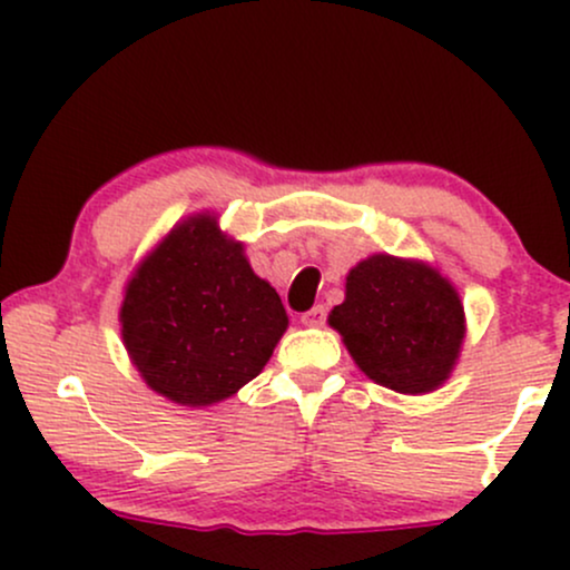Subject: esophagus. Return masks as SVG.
Returning a JSON list of instances; mask_svg holds the SVG:
<instances>
[{
	"instance_id": "esophagus-1",
	"label": "esophagus",
	"mask_w": 570,
	"mask_h": 570,
	"mask_svg": "<svg viewBox=\"0 0 570 570\" xmlns=\"http://www.w3.org/2000/svg\"><path fill=\"white\" fill-rule=\"evenodd\" d=\"M299 322H303L305 326H324V322H326V307L324 305H313L311 311L299 316Z\"/></svg>"
}]
</instances>
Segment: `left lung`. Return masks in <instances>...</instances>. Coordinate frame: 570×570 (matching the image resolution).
Here are the masks:
<instances>
[{"mask_svg": "<svg viewBox=\"0 0 570 570\" xmlns=\"http://www.w3.org/2000/svg\"><path fill=\"white\" fill-rule=\"evenodd\" d=\"M330 326L370 381L429 394L453 372L466 322L455 286L415 259L372 254L345 278Z\"/></svg>", "mask_w": 570, "mask_h": 570, "instance_id": "8db88e82", "label": "left lung"}]
</instances>
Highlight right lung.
I'll list each match as a JSON object with an SVG mask.
<instances>
[{
    "mask_svg": "<svg viewBox=\"0 0 570 570\" xmlns=\"http://www.w3.org/2000/svg\"><path fill=\"white\" fill-rule=\"evenodd\" d=\"M122 343L144 383L187 407L233 396L286 332L284 305L217 217L176 225L128 281Z\"/></svg>",
    "mask_w": 570,
    "mask_h": 570,
    "instance_id": "add662e5",
    "label": "right lung"
}]
</instances>
